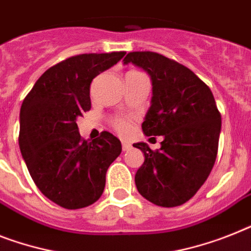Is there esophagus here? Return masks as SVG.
I'll return each instance as SVG.
<instances>
[{
	"label": "esophagus",
	"instance_id": "1",
	"mask_svg": "<svg viewBox=\"0 0 251 251\" xmlns=\"http://www.w3.org/2000/svg\"><path fill=\"white\" fill-rule=\"evenodd\" d=\"M130 148H132L130 144H128V142H122V149H123V151L130 150Z\"/></svg>",
	"mask_w": 251,
	"mask_h": 251
}]
</instances>
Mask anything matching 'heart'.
Here are the masks:
<instances>
[{"label": "heart", "mask_w": 251, "mask_h": 251, "mask_svg": "<svg viewBox=\"0 0 251 251\" xmlns=\"http://www.w3.org/2000/svg\"><path fill=\"white\" fill-rule=\"evenodd\" d=\"M113 128L118 133L127 134L130 130V121L126 117H117L113 119Z\"/></svg>", "instance_id": "heart-1"}]
</instances>
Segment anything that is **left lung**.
I'll use <instances>...</instances> for the list:
<instances>
[{"instance_id": "1", "label": "left lung", "mask_w": 251, "mask_h": 251, "mask_svg": "<svg viewBox=\"0 0 251 251\" xmlns=\"http://www.w3.org/2000/svg\"><path fill=\"white\" fill-rule=\"evenodd\" d=\"M132 63L150 75L151 106L142 123L146 136H163L152 151L134 144L145 155L134 182L152 204L172 208L185 204L204 185L214 165L221 133V114L212 91L194 72L156 52H129Z\"/></svg>"}]
</instances>
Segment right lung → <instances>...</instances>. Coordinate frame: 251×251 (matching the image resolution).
Instances as JSON below:
<instances>
[{"label":"right lung","mask_w":251,"mask_h":251,"mask_svg":"<svg viewBox=\"0 0 251 251\" xmlns=\"http://www.w3.org/2000/svg\"><path fill=\"white\" fill-rule=\"evenodd\" d=\"M126 52L83 53L39 76L20 109L19 146L30 177L43 195L65 209H80L102 195L106 171L122 144L102 132L80 137L76 119L91 109V82Z\"/></svg>","instance_id":"add662e5"}]
</instances>
